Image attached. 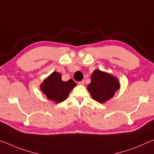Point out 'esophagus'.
Listing matches in <instances>:
<instances>
[{
    "label": "esophagus",
    "instance_id": "34e87169",
    "mask_svg": "<svg viewBox=\"0 0 154 154\" xmlns=\"http://www.w3.org/2000/svg\"><path fill=\"white\" fill-rule=\"evenodd\" d=\"M84 83H85L84 80H82V81H81V82H78V84H79V85H84Z\"/></svg>",
    "mask_w": 154,
    "mask_h": 154
}]
</instances>
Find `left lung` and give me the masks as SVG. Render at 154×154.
Instances as JSON below:
<instances>
[{
  "label": "left lung",
  "instance_id": "left-lung-1",
  "mask_svg": "<svg viewBox=\"0 0 154 154\" xmlns=\"http://www.w3.org/2000/svg\"><path fill=\"white\" fill-rule=\"evenodd\" d=\"M119 87L118 78L96 69L92 74L91 83L87 88L94 100L104 103L113 97L115 92L119 89Z\"/></svg>",
  "mask_w": 154,
  "mask_h": 154
}]
</instances>
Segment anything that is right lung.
<instances>
[{"label": "right lung", "mask_w": 154, "mask_h": 154, "mask_svg": "<svg viewBox=\"0 0 154 154\" xmlns=\"http://www.w3.org/2000/svg\"><path fill=\"white\" fill-rule=\"evenodd\" d=\"M60 72H53L45 79L40 85L41 90L49 100L56 103L64 101L69 93L76 86V83L72 79L63 82Z\"/></svg>", "instance_id": "add662e5"}]
</instances>
